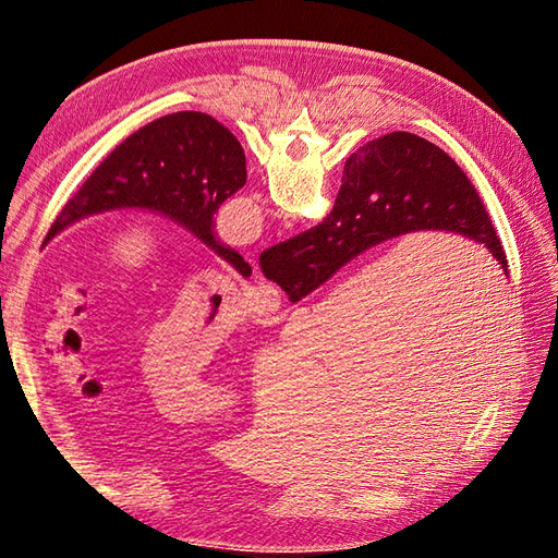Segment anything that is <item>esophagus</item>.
I'll return each mask as SVG.
<instances>
[{"mask_svg":"<svg viewBox=\"0 0 558 558\" xmlns=\"http://www.w3.org/2000/svg\"><path fill=\"white\" fill-rule=\"evenodd\" d=\"M281 305V298L279 291L275 286H269L265 281H260L258 286H253L251 293H248V307L256 312L258 316H269L275 314Z\"/></svg>","mask_w":558,"mask_h":558,"instance_id":"34e87169","label":"esophagus"}]
</instances>
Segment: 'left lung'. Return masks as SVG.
I'll return each instance as SVG.
<instances>
[{"label":"left lung","mask_w":558,"mask_h":558,"mask_svg":"<svg viewBox=\"0 0 558 558\" xmlns=\"http://www.w3.org/2000/svg\"><path fill=\"white\" fill-rule=\"evenodd\" d=\"M244 183V150L228 128L199 111L162 116L130 134L97 165L66 199L44 244L78 218L142 207L174 218L248 277V263L214 232V214Z\"/></svg>","instance_id":"left-lung-1"}]
</instances>
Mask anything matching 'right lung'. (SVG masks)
<instances>
[{
	"instance_id": "obj_1",
	"label": "right lung",
	"mask_w": 558,
	"mask_h": 558,
	"mask_svg": "<svg viewBox=\"0 0 558 558\" xmlns=\"http://www.w3.org/2000/svg\"><path fill=\"white\" fill-rule=\"evenodd\" d=\"M414 230L465 234L508 269L475 185L442 148L410 132L384 134L351 154L326 221L263 251L260 269L298 302L361 251Z\"/></svg>"
}]
</instances>
